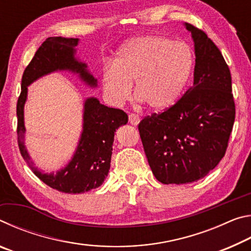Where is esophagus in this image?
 Returning a JSON list of instances; mask_svg holds the SVG:
<instances>
[{
  "mask_svg": "<svg viewBox=\"0 0 251 251\" xmlns=\"http://www.w3.org/2000/svg\"><path fill=\"white\" fill-rule=\"evenodd\" d=\"M128 118L131 125H138L139 122H141V118H139L138 115H136V114H129Z\"/></svg>",
  "mask_w": 251,
  "mask_h": 251,
  "instance_id": "esophagus-1",
  "label": "esophagus"
}]
</instances>
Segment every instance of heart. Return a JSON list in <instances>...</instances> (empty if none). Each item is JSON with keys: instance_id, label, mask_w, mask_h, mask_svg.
Wrapping results in <instances>:
<instances>
[{"instance_id": "b5f03b06", "label": "heart", "mask_w": 251, "mask_h": 251, "mask_svg": "<svg viewBox=\"0 0 251 251\" xmlns=\"http://www.w3.org/2000/svg\"><path fill=\"white\" fill-rule=\"evenodd\" d=\"M194 66L190 46L161 35L135 37L122 46L113 65L101 74L104 95L112 105L128 100L131 84L139 100L154 110H163L179 99Z\"/></svg>"}]
</instances>
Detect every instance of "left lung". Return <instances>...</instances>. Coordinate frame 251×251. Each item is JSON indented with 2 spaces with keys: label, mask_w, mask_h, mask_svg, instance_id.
Here are the masks:
<instances>
[{
  "label": "left lung",
  "mask_w": 251,
  "mask_h": 251,
  "mask_svg": "<svg viewBox=\"0 0 251 251\" xmlns=\"http://www.w3.org/2000/svg\"><path fill=\"white\" fill-rule=\"evenodd\" d=\"M185 26L195 43L194 85L171 107L138 125L151 172L166 185L197 181L217 166L236 115L230 71L222 52L201 29Z\"/></svg>",
  "instance_id": "8db88e82"
}]
</instances>
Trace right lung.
Returning a JSON list of instances; mask_svg holds the SVG:
<instances>
[{
	"mask_svg": "<svg viewBox=\"0 0 251 251\" xmlns=\"http://www.w3.org/2000/svg\"><path fill=\"white\" fill-rule=\"evenodd\" d=\"M78 39L54 36L44 41L25 69L22 76L21 94L16 105L18 115V143L21 155L28 167L50 188L66 194H82L103 184L110 167L114 135L118 127L128 122L124 110L107 107L94 97L84 104L83 131L73 158L66 167L56 174H43L34 167L31 157L24 146V104L27 86L34 80L56 71H71L91 87L96 79L90 74L86 64L75 58V46Z\"/></svg>",
	"mask_w": 251,
	"mask_h": 251,
	"instance_id": "1",
	"label": "right lung"
}]
</instances>
